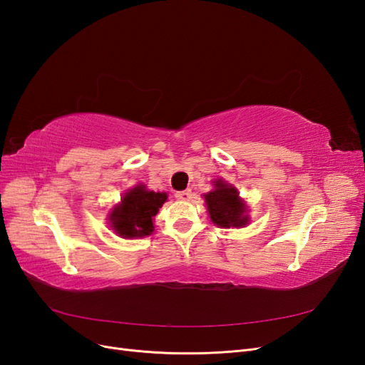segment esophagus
<instances>
[{
    "mask_svg": "<svg viewBox=\"0 0 365 365\" xmlns=\"http://www.w3.org/2000/svg\"><path fill=\"white\" fill-rule=\"evenodd\" d=\"M176 200H181V201H190L192 197V190H182V192H176L175 193Z\"/></svg>",
    "mask_w": 365,
    "mask_h": 365,
    "instance_id": "esophagus-1",
    "label": "esophagus"
}]
</instances>
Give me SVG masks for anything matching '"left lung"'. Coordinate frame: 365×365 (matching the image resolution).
Wrapping results in <instances>:
<instances>
[{"label":"left lung","instance_id":"8db88e82","mask_svg":"<svg viewBox=\"0 0 365 365\" xmlns=\"http://www.w3.org/2000/svg\"><path fill=\"white\" fill-rule=\"evenodd\" d=\"M213 185L215 189L204 195L212 222L222 228L245 227L250 222V217L245 201L239 196L236 187L222 180L215 181Z\"/></svg>","mask_w":365,"mask_h":365}]
</instances>
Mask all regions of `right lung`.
I'll return each instance as SVG.
<instances>
[{"instance_id":"add662e5","label":"right lung","mask_w":365,"mask_h":365,"mask_svg":"<svg viewBox=\"0 0 365 365\" xmlns=\"http://www.w3.org/2000/svg\"><path fill=\"white\" fill-rule=\"evenodd\" d=\"M168 200V193L146 190V185L138 184L128 190L121 202L109 213L111 228L121 237L138 239L152 235L153 217Z\"/></svg>"}]
</instances>
